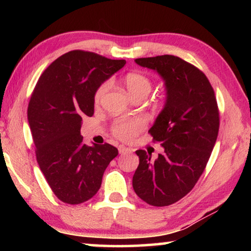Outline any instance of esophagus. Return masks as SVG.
I'll return each mask as SVG.
<instances>
[{"instance_id":"esophagus-1","label":"esophagus","mask_w":251,"mask_h":251,"mask_svg":"<svg viewBox=\"0 0 251 251\" xmlns=\"http://www.w3.org/2000/svg\"><path fill=\"white\" fill-rule=\"evenodd\" d=\"M118 151H120V154H127V152H130L131 150L130 148L125 147V146H120V148H118Z\"/></svg>"}]
</instances>
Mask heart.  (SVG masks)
<instances>
[{
  "label": "heart",
  "instance_id": "b5f03b06",
  "mask_svg": "<svg viewBox=\"0 0 251 251\" xmlns=\"http://www.w3.org/2000/svg\"><path fill=\"white\" fill-rule=\"evenodd\" d=\"M124 84L127 90L135 99L138 96H147L151 90V80L147 75L141 72H129L124 78ZM109 88L108 82H103L95 90L94 103H100L105 93ZM146 127V121L143 117L136 116L129 118H118L112 125V133L115 137L124 142H129L137 136Z\"/></svg>",
  "mask_w": 251,
  "mask_h": 251
}]
</instances>
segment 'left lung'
<instances>
[{"label":"left lung","mask_w":251,"mask_h":251,"mask_svg":"<svg viewBox=\"0 0 251 251\" xmlns=\"http://www.w3.org/2000/svg\"><path fill=\"white\" fill-rule=\"evenodd\" d=\"M165 80L167 100L150 133L165 148L158 158L136 151L139 165L133 176L137 196L156 207L169 206L196 185L209 160L219 130L214 88L202 72L174 55L136 58Z\"/></svg>","instance_id":"8db88e82"}]
</instances>
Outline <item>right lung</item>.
<instances>
[{
  "label": "right lung",
  "mask_w": 251,
  "mask_h": 251,
  "mask_svg": "<svg viewBox=\"0 0 251 251\" xmlns=\"http://www.w3.org/2000/svg\"><path fill=\"white\" fill-rule=\"evenodd\" d=\"M126 64L87 50L63 54L34 87L27 120L36 160L59 201L78 205L99 192L105 169L118 155L109 144H83V117L94 114L97 87Z\"/></svg>",
  "instance_id": "add662e5"
}]
</instances>
